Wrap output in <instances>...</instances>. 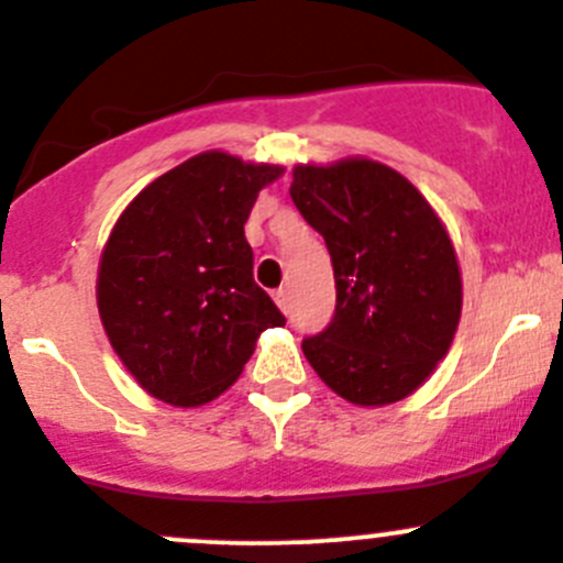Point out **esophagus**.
<instances>
[{"instance_id":"34e87169","label":"esophagus","mask_w":563,"mask_h":563,"mask_svg":"<svg viewBox=\"0 0 563 563\" xmlns=\"http://www.w3.org/2000/svg\"><path fill=\"white\" fill-rule=\"evenodd\" d=\"M274 300H276V306H279L282 311H287V289H276Z\"/></svg>"}]
</instances>
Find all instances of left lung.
<instances>
[{
	"label": "left lung",
	"instance_id": "8db88e82",
	"mask_svg": "<svg viewBox=\"0 0 563 563\" xmlns=\"http://www.w3.org/2000/svg\"><path fill=\"white\" fill-rule=\"evenodd\" d=\"M289 197L325 238L336 282L331 325L300 344L306 361L361 408L410 397L449 353L463 311L443 221L408 177L372 158L298 164Z\"/></svg>",
	"mask_w": 563,
	"mask_h": 563
}]
</instances>
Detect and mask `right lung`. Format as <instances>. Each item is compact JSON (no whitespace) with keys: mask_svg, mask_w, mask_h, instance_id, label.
<instances>
[{"mask_svg":"<svg viewBox=\"0 0 563 563\" xmlns=\"http://www.w3.org/2000/svg\"><path fill=\"white\" fill-rule=\"evenodd\" d=\"M284 166L208 150L144 186L98 265V314L150 397L199 408L241 377L265 328L284 325L254 284L243 224Z\"/></svg>","mask_w":563,"mask_h":563,"instance_id":"add662e5","label":"right lung"}]
</instances>
